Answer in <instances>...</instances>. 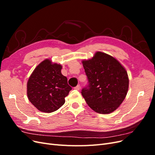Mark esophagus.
I'll return each instance as SVG.
<instances>
[{
    "label": "esophagus",
    "mask_w": 155,
    "mask_h": 155,
    "mask_svg": "<svg viewBox=\"0 0 155 155\" xmlns=\"http://www.w3.org/2000/svg\"><path fill=\"white\" fill-rule=\"evenodd\" d=\"M80 88H81L80 85H78L76 87H74V89H76V90H77V91H79V89H80Z\"/></svg>",
    "instance_id": "1"
}]
</instances>
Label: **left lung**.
I'll use <instances>...</instances> for the list:
<instances>
[{
    "label": "left lung",
    "mask_w": 155,
    "mask_h": 155,
    "mask_svg": "<svg viewBox=\"0 0 155 155\" xmlns=\"http://www.w3.org/2000/svg\"><path fill=\"white\" fill-rule=\"evenodd\" d=\"M82 63L88 84L82 89L81 94L88 105L100 114H109L118 109L129 88L125 68L118 60L101 51Z\"/></svg>",
    "instance_id": "obj_1"
}]
</instances>
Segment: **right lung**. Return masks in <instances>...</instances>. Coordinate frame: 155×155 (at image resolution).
Returning <instances> with one entry per match:
<instances>
[{
  "mask_svg": "<svg viewBox=\"0 0 155 155\" xmlns=\"http://www.w3.org/2000/svg\"><path fill=\"white\" fill-rule=\"evenodd\" d=\"M62 66L44 60L35 68L27 83V95L39 110L50 113L63 105L72 90L61 70Z\"/></svg>",
  "mask_w": 155,
  "mask_h": 155,
  "instance_id": "right-lung-1",
  "label": "right lung"
}]
</instances>
